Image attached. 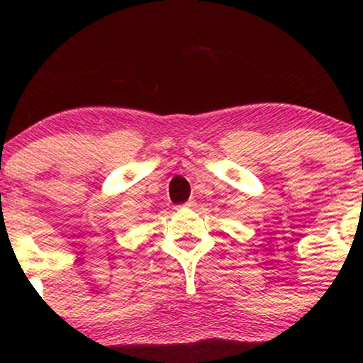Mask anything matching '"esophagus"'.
I'll return each mask as SVG.
<instances>
[{
  "label": "esophagus",
  "mask_w": 363,
  "mask_h": 363,
  "mask_svg": "<svg viewBox=\"0 0 363 363\" xmlns=\"http://www.w3.org/2000/svg\"><path fill=\"white\" fill-rule=\"evenodd\" d=\"M183 206H186V208H193V206H195V201H193V200H188Z\"/></svg>",
  "instance_id": "obj_1"
}]
</instances>
